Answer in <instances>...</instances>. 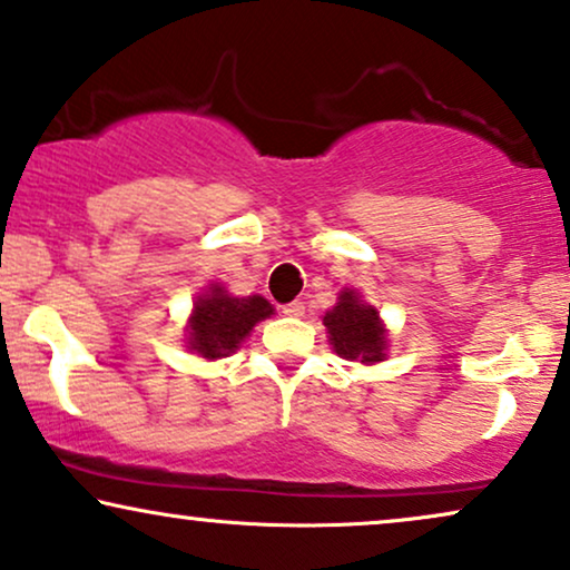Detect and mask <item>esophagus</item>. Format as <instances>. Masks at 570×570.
<instances>
[{"label": "esophagus", "instance_id": "1", "mask_svg": "<svg viewBox=\"0 0 570 570\" xmlns=\"http://www.w3.org/2000/svg\"><path fill=\"white\" fill-rule=\"evenodd\" d=\"M283 314H285V316H295V320H298V316H303V314H306V306H303V303H301V301L285 303V306H283Z\"/></svg>", "mask_w": 570, "mask_h": 570}]
</instances>
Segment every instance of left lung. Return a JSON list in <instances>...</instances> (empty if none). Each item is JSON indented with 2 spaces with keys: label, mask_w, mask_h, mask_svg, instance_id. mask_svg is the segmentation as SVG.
Segmentation results:
<instances>
[{
  "label": "left lung",
  "mask_w": 570,
  "mask_h": 570,
  "mask_svg": "<svg viewBox=\"0 0 570 570\" xmlns=\"http://www.w3.org/2000/svg\"><path fill=\"white\" fill-rule=\"evenodd\" d=\"M332 351L345 361L374 366L387 358L390 332L376 306L364 301L356 287H343L337 303L322 316Z\"/></svg>",
  "instance_id": "obj_1"
}]
</instances>
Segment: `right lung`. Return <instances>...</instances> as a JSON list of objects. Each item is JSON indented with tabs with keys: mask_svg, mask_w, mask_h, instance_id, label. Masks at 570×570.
Here are the masks:
<instances>
[{
	"mask_svg": "<svg viewBox=\"0 0 570 570\" xmlns=\"http://www.w3.org/2000/svg\"><path fill=\"white\" fill-rule=\"evenodd\" d=\"M275 306L264 295H233L222 283H209L196 295L186 324V348L206 361L227 358L246 343L258 322Z\"/></svg>",
	"mask_w": 570,
	"mask_h": 570,
	"instance_id": "right-lung-1",
	"label": "right lung"
}]
</instances>
